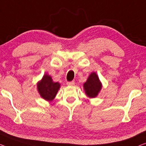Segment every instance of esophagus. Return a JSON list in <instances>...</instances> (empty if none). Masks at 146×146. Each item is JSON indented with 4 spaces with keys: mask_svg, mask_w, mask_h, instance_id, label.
Masks as SVG:
<instances>
[{
    "mask_svg": "<svg viewBox=\"0 0 146 146\" xmlns=\"http://www.w3.org/2000/svg\"><path fill=\"white\" fill-rule=\"evenodd\" d=\"M67 84L68 86H73L75 85V82L74 81H71V82H67Z\"/></svg>",
    "mask_w": 146,
    "mask_h": 146,
    "instance_id": "34e87169",
    "label": "esophagus"
}]
</instances>
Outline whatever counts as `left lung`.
<instances>
[{
  "mask_svg": "<svg viewBox=\"0 0 146 146\" xmlns=\"http://www.w3.org/2000/svg\"><path fill=\"white\" fill-rule=\"evenodd\" d=\"M102 88V84L98 76L95 72H92L86 81L83 84V88L86 95L90 98L97 96Z\"/></svg>",
  "mask_w": 146,
  "mask_h": 146,
  "instance_id": "1",
  "label": "left lung"
}]
</instances>
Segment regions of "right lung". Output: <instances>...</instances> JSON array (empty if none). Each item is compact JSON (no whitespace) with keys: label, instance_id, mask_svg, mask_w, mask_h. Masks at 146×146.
I'll list each match as a JSON object with an SVG mask.
<instances>
[{"label":"right lung","instance_id":"1","mask_svg":"<svg viewBox=\"0 0 146 146\" xmlns=\"http://www.w3.org/2000/svg\"><path fill=\"white\" fill-rule=\"evenodd\" d=\"M36 87L41 98L48 102H52L59 90L60 84L58 82H54L51 76L45 73L41 80L37 82Z\"/></svg>","mask_w":146,"mask_h":146}]
</instances>
